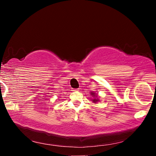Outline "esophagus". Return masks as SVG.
<instances>
[{"instance_id":"obj_1","label":"esophagus","mask_w":156,"mask_h":156,"mask_svg":"<svg viewBox=\"0 0 156 156\" xmlns=\"http://www.w3.org/2000/svg\"><path fill=\"white\" fill-rule=\"evenodd\" d=\"M72 91H79V89H72Z\"/></svg>"}]
</instances>
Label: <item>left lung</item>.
Instances as JSON below:
<instances>
[{
  "instance_id": "8db88e82",
  "label": "left lung",
  "mask_w": 156,
  "mask_h": 156,
  "mask_svg": "<svg viewBox=\"0 0 156 156\" xmlns=\"http://www.w3.org/2000/svg\"><path fill=\"white\" fill-rule=\"evenodd\" d=\"M91 95H92V97H94L93 99H91V100H92L93 102H94V103H97V102L98 101H99V99H98V98H97V94L91 92Z\"/></svg>"
}]
</instances>
